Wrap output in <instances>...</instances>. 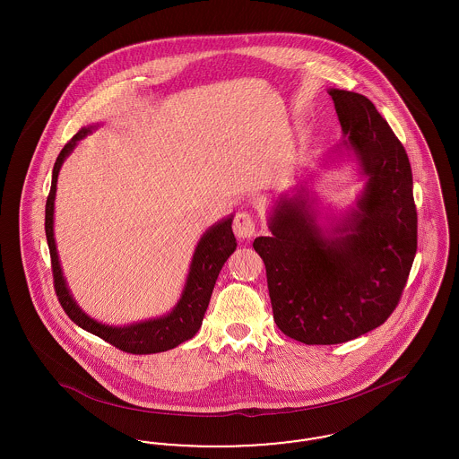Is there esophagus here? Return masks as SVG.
I'll list each match as a JSON object with an SVG mask.
<instances>
[{"mask_svg": "<svg viewBox=\"0 0 459 459\" xmlns=\"http://www.w3.org/2000/svg\"><path fill=\"white\" fill-rule=\"evenodd\" d=\"M232 229H234V234L239 238V239H251L256 232V223L251 213L247 212H239L234 219L232 223Z\"/></svg>", "mask_w": 459, "mask_h": 459, "instance_id": "esophagus-1", "label": "esophagus"}]
</instances>
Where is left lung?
<instances>
[{"label": "left lung", "mask_w": 459, "mask_h": 459, "mask_svg": "<svg viewBox=\"0 0 459 459\" xmlns=\"http://www.w3.org/2000/svg\"><path fill=\"white\" fill-rule=\"evenodd\" d=\"M365 189L339 223L316 221L305 187L282 196L270 238L255 251L266 268L273 320L303 344H341L380 327L401 299L416 255L413 175L389 124L363 94L328 89Z\"/></svg>", "instance_id": "left-lung-1"}]
</instances>
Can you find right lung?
<instances>
[{"instance_id": "right-lung-1", "label": "right lung", "mask_w": 459, "mask_h": 459, "mask_svg": "<svg viewBox=\"0 0 459 459\" xmlns=\"http://www.w3.org/2000/svg\"><path fill=\"white\" fill-rule=\"evenodd\" d=\"M92 127H84L77 132L58 154L53 177H51V189L46 199V217H44V230L51 256V270H53V282L58 301L65 309L68 318L77 324L79 327L88 330L91 333L101 337L117 350L132 352V354H153L163 351L174 350L175 346L193 339L203 324V316L210 303L212 292L215 282L219 279L220 270L229 256L236 251V238L232 232V217L223 219L213 227H210L203 238L199 239L196 251L193 255V262L189 268V275L184 285L182 296L174 309L154 320H146L139 324H132L127 327H109L103 325L88 316L77 303L74 301L68 287H66L62 266L58 262L56 244L53 236V212H55V195H56V180L62 163L66 156L72 153L75 144L86 137Z\"/></svg>"}]
</instances>
